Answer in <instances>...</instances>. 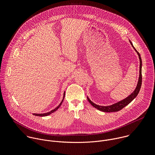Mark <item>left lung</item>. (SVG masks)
<instances>
[{
  "mask_svg": "<svg viewBox=\"0 0 155 155\" xmlns=\"http://www.w3.org/2000/svg\"><path fill=\"white\" fill-rule=\"evenodd\" d=\"M132 47L134 48V49L135 50V51L137 52L139 59H140V74H139V81L137 83V85L136 86V88L135 89V90L133 91V93H132V94L130 95H129L128 97H127L126 98H125L124 99L115 103L113 105H109V106H101V105H98L94 103H93L88 97H87V101H89V102L96 108L98 109L99 110H101L102 112H118L119 110H121L122 108H123L124 107H126V105H127L132 100H133L134 98L136 97V96H137V94L139 93V91L140 90L141 87V85H142V59H141V57L140 55L139 54V53L136 50V49L134 47L133 45L130 41H129Z\"/></svg>",
  "mask_w": 155,
  "mask_h": 155,
  "instance_id": "obj_1",
  "label": "left lung"
}]
</instances>
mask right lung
Wrapping results in <instances>:
<instances>
[{
  "instance_id": "1",
  "label": "right lung",
  "mask_w": 155,
  "mask_h": 155,
  "mask_svg": "<svg viewBox=\"0 0 155 155\" xmlns=\"http://www.w3.org/2000/svg\"><path fill=\"white\" fill-rule=\"evenodd\" d=\"M64 96H65V92L64 93V96H63V99H62L61 102L59 104V105L56 108H55L54 109L52 110L51 111H50V112H47V113H45V114H33V115H35V116H38V117H45V116H48V115L51 114L52 113H53V112H54L55 111H56V110L59 108V107L61 105V104H62V102H63V100H64Z\"/></svg>"
}]
</instances>
